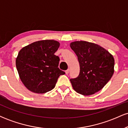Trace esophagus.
Instances as JSON below:
<instances>
[{
    "mask_svg": "<svg viewBox=\"0 0 128 128\" xmlns=\"http://www.w3.org/2000/svg\"><path fill=\"white\" fill-rule=\"evenodd\" d=\"M69 72H70V69H67V70H66V72H66V74H68V73H69Z\"/></svg>",
    "mask_w": 128,
    "mask_h": 128,
    "instance_id": "obj_1",
    "label": "esophagus"
}]
</instances>
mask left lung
<instances>
[{"label":"left lung","instance_id":"8db88e82","mask_svg":"<svg viewBox=\"0 0 128 128\" xmlns=\"http://www.w3.org/2000/svg\"><path fill=\"white\" fill-rule=\"evenodd\" d=\"M78 56L80 72L70 79L73 89L84 96L99 92L111 79L114 73L113 56L102 47L84 41L70 43Z\"/></svg>","mask_w":128,"mask_h":128}]
</instances>
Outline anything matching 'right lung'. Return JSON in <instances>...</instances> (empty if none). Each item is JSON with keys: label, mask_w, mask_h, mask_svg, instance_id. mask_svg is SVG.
I'll return each instance as SVG.
<instances>
[{"label": "right lung", "mask_w": 128, "mask_h": 128, "mask_svg": "<svg viewBox=\"0 0 128 128\" xmlns=\"http://www.w3.org/2000/svg\"><path fill=\"white\" fill-rule=\"evenodd\" d=\"M60 47L55 40L38 41L20 50L16 58L19 76L29 90L45 93L55 86L60 75L65 74L58 68L60 58L55 53Z\"/></svg>", "instance_id": "1"}]
</instances>
